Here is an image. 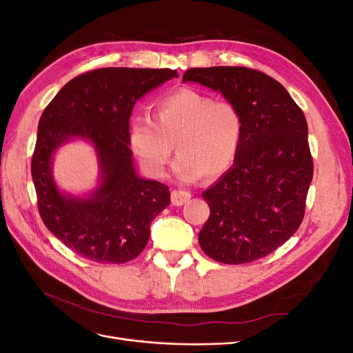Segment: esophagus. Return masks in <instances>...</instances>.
Wrapping results in <instances>:
<instances>
[{
    "instance_id": "34e87169",
    "label": "esophagus",
    "mask_w": 353,
    "mask_h": 353,
    "mask_svg": "<svg viewBox=\"0 0 353 353\" xmlns=\"http://www.w3.org/2000/svg\"><path fill=\"white\" fill-rule=\"evenodd\" d=\"M190 199H191L190 191H185V190H174L172 196H170L172 205H175V206H183L184 203H187Z\"/></svg>"
}]
</instances>
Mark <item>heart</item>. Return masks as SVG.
<instances>
[{"mask_svg":"<svg viewBox=\"0 0 353 353\" xmlns=\"http://www.w3.org/2000/svg\"><path fill=\"white\" fill-rule=\"evenodd\" d=\"M241 132V116L232 103L179 88L157 99L153 121L132 117L128 143L144 172L154 178L165 175L175 144L174 174L183 183H194L203 175L227 172L237 157Z\"/></svg>","mask_w":353,"mask_h":353,"instance_id":"obj_1","label":"heart"}]
</instances>
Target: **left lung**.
I'll return each instance as SVG.
<instances>
[{
	"label": "left lung",
	"mask_w": 353,
	"mask_h": 353,
	"mask_svg": "<svg viewBox=\"0 0 353 353\" xmlns=\"http://www.w3.org/2000/svg\"><path fill=\"white\" fill-rule=\"evenodd\" d=\"M183 81L221 92L243 122L234 165L201 194L210 216L200 248L228 265L261 259L290 239L305 215L314 175L306 117L283 85L259 70L194 68Z\"/></svg>",
	"instance_id": "left-lung-1"
}]
</instances>
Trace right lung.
Returning a JSON list of instances; mask_svg holds the SVG:
<instances>
[{
	"label": "right lung",
	"mask_w": 353,
	"mask_h": 353,
	"mask_svg": "<svg viewBox=\"0 0 353 353\" xmlns=\"http://www.w3.org/2000/svg\"><path fill=\"white\" fill-rule=\"evenodd\" d=\"M178 78L172 69H95L69 81L38 123L32 179L42 222L70 250L100 263H125L140 254L152 221L170 203L168 185L135 172L128 143L137 100ZM79 137L93 144L101 183L88 196L60 192L52 176V157Z\"/></svg>",
	"instance_id": "1"
}]
</instances>
